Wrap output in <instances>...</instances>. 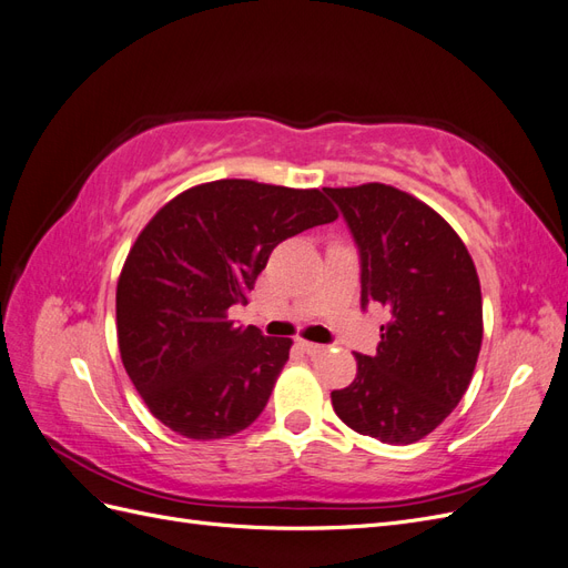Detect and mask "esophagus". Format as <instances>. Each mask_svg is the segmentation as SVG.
Segmentation results:
<instances>
[{"label": "esophagus", "mask_w": 568, "mask_h": 568, "mask_svg": "<svg viewBox=\"0 0 568 568\" xmlns=\"http://www.w3.org/2000/svg\"><path fill=\"white\" fill-rule=\"evenodd\" d=\"M298 348L305 351L307 355H320L326 351L324 346H320V343H311V341H298Z\"/></svg>", "instance_id": "esophagus-1"}]
</instances>
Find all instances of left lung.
Here are the masks:
<instances>
[{
  "label": "left lung",
  "mask_w": 568,
  "mask_h": 568,
  "mask_svg": "<svg viewBox=\"0 0 568 568\" xmlns=\"http://www.w3.org/2000/svg\"><path fill=\"white\" fill-rule=\"evenodd\" d=\"M359 253V303L386 305L374 355L355 353L338 419L390 445L432 434L467 393L484 338L480 284L467 246L434 209L388 184L324 189Z\"/></svg>",
  "instance_id": "1"
}]
</instances>
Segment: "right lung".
I'll list each match as a JSON object with an SVG mask.
<instances>
[{"label":"right lung","mask_w":568,"mask_h":568,"mask_svg":"<svg viewBox=\"0 0 568 568\" xmlns=\"http://www.w3.org/2000/svg\"><path fill=\"white\" fill-rule=\"evenodd\" d=\"M336 220L320 189L217 180L186 189L136 236L115 291L118 346L136 393L175 434L227 438L265 409L291 338L227 311L284 239Z\"/></svg>","instance_id":"right-lung-1"}]
</instances>
